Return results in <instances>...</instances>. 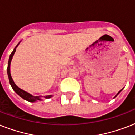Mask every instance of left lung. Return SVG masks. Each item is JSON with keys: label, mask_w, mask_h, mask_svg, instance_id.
Instances as JSON below:
<instances>
[{"label": "left lung", "mask_w": 135, "mask_h": 135, "mask_svg": "<svg viewBox=\"0 0 135 135\" xmlns=\"http://www.w3.org/2000/svg\"><path fill=\"white\" fill-rule=\"evenodd\" d=\"M121 91H122V90H120V91H119V92H118V94H116V95H115V97H116V96H117V95H118V94H119V93H120V92H121Z\"/></svg>", "instance_id": "8db88e82"}]
</instances>
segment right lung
Here are the masks:
<instances>
[{"label": "right lung", "mask_w": 135, "mask_h": 135, "mask_svg": "<svg viewBox=\"0 0 135 135\" xmlns=\"http://www.w3.org/2000/svg\"><path fill=\"white\" fill-rule=\"evenodd\" d=\"M20 43H18L17 46L14 48L13 51H12V52L10 54L9 57V61H8V64H7V76H8V78H9V84L11 85L12 88L14 90V91L18 94V95H20L22 98H23L25 100L28 101V102H36L37 100H41V97L40 96H33L32 94H29L28 92H26V91H24V90H22V89H20L19 87H17L16 85V84L14 83L13 80H12V78L11 74H10V63H11L12 59V57H13L14 54L15 52L16 51V48H17V47L19 45ZM52 95H47V96H45L44 97H45L46 99H49L52 97Z\"/></svg>", "instance_id": "right-lung-1"}]
</instances>
